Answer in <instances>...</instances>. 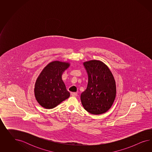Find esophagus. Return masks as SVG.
<instances>
[{
    "mask_svg": "<svg viewBox=\"0 0 152 152\" xmlns=\"http://www.w3.org/2000/svg\"><path fill=\"white\" fill-rule=\"evenodd\" d=\"M71 94L72 96L76 97L77 96V92H72Z\"/></svg>",
    "mask_w": 152,
    "mask_h": 152,
    "instance_id": "1",
    "label": "esophagus"
}]
</instances>
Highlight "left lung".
<instances>
[{
    "mask_svg": "<svg viewBox=\"0 0 152 152\" xmlns=\"http://www.w3.org/2000/svg\"><path fill=\"white\" fill-rule=\"evenodd\" d=\"M88 74L86 89L81 94L84 109L94 115L106 113L113 105L116 93L115 79L106 64L100 60L83 62Z\"/></svg>",
    "mask_w": 152,
    "mask_h": 152,
    "instance_id": "1",
    "label": "left lung"
}]
</instances>
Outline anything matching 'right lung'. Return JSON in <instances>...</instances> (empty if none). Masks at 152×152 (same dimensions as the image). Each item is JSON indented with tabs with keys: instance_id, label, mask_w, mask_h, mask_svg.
<instances>
[{
	"instance_id": "add662e5",
	"label": "right lung",
	"mask_w": 152,
	"mask_h": 152,
	"mask_svg": "<svg viewBox=\"0 0 152 152\" xmlns=\"http://www.w3.org/2000/svg\"><path fill=\"white\" fill-rule=\"evenodd\" d=\"M70 66L69 62L52 61L46 66L37 77L34 95L38 104L47 109H53L70 96L62 75Z\"/></svg>"
}]
</instances>
